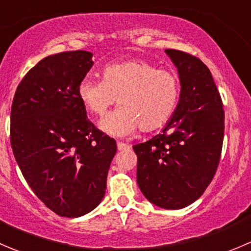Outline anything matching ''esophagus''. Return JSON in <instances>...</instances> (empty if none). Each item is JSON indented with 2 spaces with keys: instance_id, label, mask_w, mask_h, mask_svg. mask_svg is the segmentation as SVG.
Here are the masks:
<instances>
[{
  "instance_id": "34e87169",
  "label": "esophagus",
  "mask_w": 251,
  "mask_h": 251,
  "mask_svg": "<svg viewBox=\"0 0 251 251\" xmlns=\"http://www.w3.org/2000/svg\"><path fill=\"white\" fill-rule=\"evenodd\" d=\"M117 149H118V151H126V150L130 149V145L122 143V141H118V143H117Z\"/></svg>"
}]
</instances>
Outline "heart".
Masks as SVG:
<instances>
[{"instance_id":"1","label":"heart","mask_w":251,"mask_h":251,"mask_svg":"<svg viewBox=\"0 0 251 251\" xmlns=\"http://www.w3.org/2000/svg\"><path fill=\"white\" fill-rule=\"evenodd\" d=\"M77 95L95 116H104L117 100L120 107L100 122V128L111 135L123 136L138 126L150 131L163 126L176 108L180 81L170 70L133 59L105 66L102 81L89 76L82 78Z\"/></svg>"}]
</instances>
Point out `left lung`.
I'll return each mask as SVG.
<instances>
[{"label":"left lung","instance_id":"obj_1","mask_svg":"<svg viewBox=\"0 0 251 251\" xmlns=\"http://www.w3.org/2000/svg\"><path fill=\"white\" fill-rule=\"evenodd\" d=\"M179 72V104L161 134L134 145L136 180L154 205L181 209L203 195L220 162L225 112L213 76L201 59L165 49Z\"/></svg>","mask_w":251,"mask_h":251}]
</instances>
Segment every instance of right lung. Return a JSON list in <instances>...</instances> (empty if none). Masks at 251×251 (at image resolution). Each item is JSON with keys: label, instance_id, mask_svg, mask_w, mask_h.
<instances>
[{"label": "right lung", "instance_id": "add662e5", "mask_svg": "<svg viewBox=\"0 0 251 251\" xmlns=\"http://www.w3.org/2000/svg\"><path fill=\"white\" fill-rule=\"evenodd\" d=\"M86 50L36 64L19 83L10 111V145L35 195L50 210L78 218L104 198L115 139L87 118L77 87L93 66Z\"/></svg>", "mask_w": 251, "mask_h": 251}]
</instances>
